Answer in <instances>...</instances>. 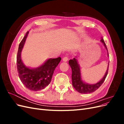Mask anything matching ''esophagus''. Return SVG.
Instances as JSON below:
<instances>
[{"instance_id": "1", "label": "esophagus", "mask_w": 124, "mask_h": 124, "mask_svg": "<svg viewBox=\"0 0 124 124\" xmlns=\"http://www.w3.org/2000/svg\"><path fill=\"white\" fill-rule=\"evenodd\" d=\"M68 57H63V59H62L63 62H67V61H68Z\"/></svg>"}]
</instances>
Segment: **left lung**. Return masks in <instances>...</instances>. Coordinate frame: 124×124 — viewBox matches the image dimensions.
<instances>
[{
  "label": "left lung",
  "instance_id": "left-lung-1",
  "mask_svg": "<svg viewBox=\"0 0 124 124\" xmlns=\"http://www.w3.org/2000/svg\"><path fill=\"white\" fill-rule=\"evenodd\" d=\"M100 41L103 43L105 48L108 51L106 43H105L102 38L100 40ZM69 64L71 67V70H72V83L73 87L77 92L80 93H89L96 91L103 83V82L104 81L105 79H106L108 74L109 62H108L107 70L106 73H105L103 77L99 82L95 84L87 83L84 82L83 80H82L80 66V65L78 64L77 56H76V57L73 58L72 59L69 60Z\"/></svg>",
  "mask_w": 124,
  "mask_h": 124
}]
</instances>
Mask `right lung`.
Instances as JSON below:
<instances>
[{
    "instance_id": "1",
    "label": "right lung",
    "mask_w": 124,
    "mask_h": 124,
    "mask_svg": "<svg viewBox=\"0 0 124 124\" xmlns=\"http://www.w3.org/2000/svg\"><path fill=\"white\" fill-rule=\"evenodd\" d=\"M28 33L29 31L26 33L18 46L17 69L20 80L25 87L31 91L38 92L49 85L54 71L61 61V58H48L42 65L35 68L26 66L22 60L21 52Z\"/></svg>"
}]
</instances>
